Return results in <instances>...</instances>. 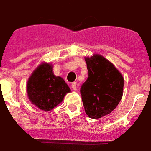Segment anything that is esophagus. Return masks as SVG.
I'll return each instance as SVG.
<instances>
[{"label": "esophagus", "instance_id": "1", "mask_svg": "<svg viewBox=\"0 0 151 151\" xmlns=\"http://www.w3.org/2000/svg\"><path fill=\"white\" fill-rule=\"evenodd\" d=\"M71 88L73 89L74 91H76L77 89V83L76 82L73 83L72 84H71Z\"/></svg>", "mask_w": 151, "mask_h": 151}]
</instances>
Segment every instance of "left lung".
<instances>
[{
    "mask_svg": "<svg viewBox=\"0 0 151 151\" xmlns=\"http://www.w3.org/2000/svg\"><path fill=\"white\" fill-rule=\"evenodd\" d=\"M88 78L81 87L86 114L91 119L104 117L114 111L123 97L124 79L114 64L103 55L85 58Z\"/></svg>",
    "mask_w": 151,
    "mask_h": 151,
    "instance_id": "left-lung-1",
    "label": "left lung"
}]
</instances>
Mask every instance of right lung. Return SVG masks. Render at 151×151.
<instances>
[{"instance_id": "obj_1", "label": "right lung", "mask_w": 151, "mask_h": 151, "mask_svg": "<svg viewBox=\"0 0 151 151\" xmlns=\"http://www.w3.org/2000/svg\"><path fill=\"white\" fill-rule=\"evenodd\" d=\"M29 101L37 108L47 112L58 106L71 89L60 76L53 73V65L43 62L32 71L26 84Z\"/></svg>"}]
</instances>
